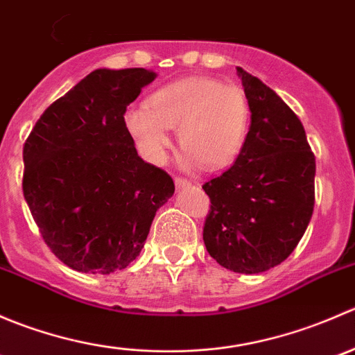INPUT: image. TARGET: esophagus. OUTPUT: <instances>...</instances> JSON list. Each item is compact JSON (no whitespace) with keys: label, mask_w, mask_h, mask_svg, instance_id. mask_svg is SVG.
Wrapping results in <instances>:
<instances>
[{"label":"esophagus","mask_w":355,"mask_h":355,"mask_svg":"<svg viewBox=\"0 0 355 355\" xmlns=\"http://www.w3.org/2000/svg\"><path fill=\"white\" fill-rule=\"evenodd\" d=\"M192 182L191 180H187V178H182V177H177L175 178V185H177L178 189H184V187H189V185H191Z\"/></svg>","instance_id":"1"}]
</instances>
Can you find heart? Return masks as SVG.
<instances>
[{"label":"heart","mask_w":355,"mask_h":355,"mask_svg":"<svg viewBox=\"0 0 355 355\" xmlns=\"http://www.w3.org/2000/svg\"><path fill=\"white\" fill-rule=\"evenodd\" d=\"M250 106L239 85L211 77H189L163 85L148 105L125 111V127L146 159L161 163L170 148L168 130L178 128V144L189 161L221 170L245 146Z\"/></svg>","instance_id":"1"}]
</instances>
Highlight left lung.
<instances>
[{
  "label": "left lung",
  "instance_id": "1",
  "mask_svg": "<svg viewBox=\"0 0 355 355\" xmlns=\"http://www.w3.org/2000/svg\"><path fill=\"white\" fill-rule=\"evenodd\" d=\"M250 127L235 163L202 185L211 206L202 228L213 259L235 273H263L284 263L314 209L316 159L306 130L284 99L237 67Z\"/></svg>",
  "mask_w": 355,
  "mask_h": 355
}]
</instances>
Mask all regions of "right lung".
I'll use <instances>...</instances> for the list:
<instances>
[{
  "label": "right lung",
  "instance_id": "1",
  "mask_svg": "<svg viewBox=\"0 0 355 355\" xmlns=\"http://www.w3.org/2000/svg\"><path fill=\"white\" fill-rule=\"evenodd\" d=\"M156 73L99 68L56 99L24 144L22 191L42 241L68 268H127L156 211L173 196L170 175L137 155L125 111Z\"/></svg>",
  "mask_w": 355,
  "mask_h": 355
}]
</instances>
